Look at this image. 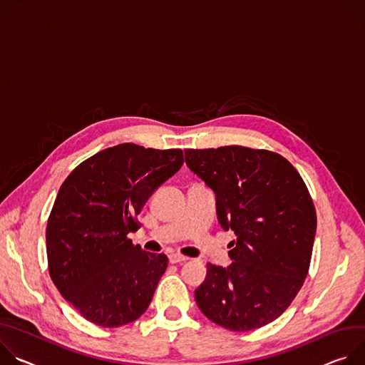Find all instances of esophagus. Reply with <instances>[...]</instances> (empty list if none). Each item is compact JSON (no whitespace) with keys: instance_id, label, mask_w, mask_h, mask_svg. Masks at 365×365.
Here are the masks:
<instances>
[{"instance_id":"obj_1","label":"esophagus","mask_w":365,"mask_h":365,"mask_svg":"<svg viewBox=\"0 0 365 365\" xmlns=\"http://www.w3.org/2000/svg\"><path fill=\"white\" fill-rule=\"evenodd\" d=\"M188 258L184 255H178V254H171L170 255V262L171 264H178V262H185Z\"/></svg>"}]
</instances>
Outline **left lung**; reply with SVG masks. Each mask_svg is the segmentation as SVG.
<instances>
[{
    "label": "left lung",
    "mask_w": 365,
    "mask_h": 365,
    "mask_svg": "<svg viewBox=\"0 0 365 365\" xmlns=\"http://www.w3.org/2000/svg\"><path fill=\"white\" fill-rule=\"evenodd\" d=\"M187 167L216 194L217 220L236 240L226 268L207 264L195 290L216 325L247 332L268 325L302 289L316 235L309 190L290 162L245 146L185 149Z\"/></svg>",
    "instance_id": "obj_1"
}]
</instances>
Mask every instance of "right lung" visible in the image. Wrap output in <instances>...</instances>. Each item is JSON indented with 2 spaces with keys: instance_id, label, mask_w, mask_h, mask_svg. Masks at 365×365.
Returning a JSON list of instances; mask_svg holds the SVG:
<instances>
[{
  "instance_id": "1",
  "label": "right lung",
  "mask_w": 365,
  "mask_h": 365,
  "mask_svg": "<svg viewBox=\"0 0 365 365\" xmlns=\"http://www.w3.org/2000/svg\"><path fill=\"white\" fill-rule=\"evenodd\" d=\"M181 149L135 143L86 159L59 188L46 227L49 274L87 320L117 328L139 319L168 267L128 237L155 190L182 165Z\"/></svg>"
}]
</instances>
